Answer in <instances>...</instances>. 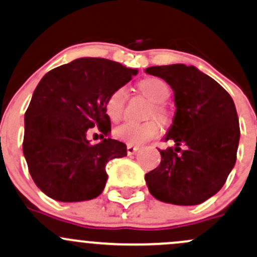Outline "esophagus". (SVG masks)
Listing matches in <instances>:
<instances>
[{
  "mask_svg": "<svg viewBox=\"0 0 257 257\" xmlns=\"http://www.w3.org/2000/svg\"><path fill=\"white\" fill-rule=\"evenodd\" d=\"M138 150H139V148L134 147V145H128V147H126V153H128V155H134V154H137Z\"/></svg>",
  "mask_w": 257,
  "mask_h": 257,
  "instance_id": "34e87169",
  "label": "esophagus"
}]
</instances>
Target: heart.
I'll use <instances>...</instances> for the list:
<instances>
[{
	"label": "heart",
	"mask_w": 257,
	"mask_h": 257,
	"mask_svg": "<svg viewBox=\"0 0 257 257\" xmlns=\"http://www.w3.org/2000/svg\"><path fill=\"white\" fill-rule=\"evenodd\" d=\"M139 88L150 101L155 103L154 109L151 110V117H156L160 120L166 121L169 118L167 110L164 103L169 99L171 90L170 86L163 79L159 77H149L143 80L139 83ZM126 102V90L124 87H118L109 93L106 101V113L112 120H118L124 112ZM161 126L158 120H149L147 123H126L115 126L113 134L117 139L126 143L128 145L145 144L150 140L155 139L160 134Z\"/></svg>",
	"instance_id": "obj_1"
}]
</instances>
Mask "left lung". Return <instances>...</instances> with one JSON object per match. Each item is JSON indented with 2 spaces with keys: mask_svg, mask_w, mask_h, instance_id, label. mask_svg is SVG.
Returning a JSON list of instances; mask_svg holds the SVG:
<instances>
[{
  "mask_svg": "<svg viewBox=\"0 0 257 257\" xmlns=\"http://www.w3.org/2000/svg\"><path fill=\"white\" fill-rule=\"evenodd\" d=\"M145 71L171 86L176 106L165 137L176 147L159 149L160 165L145 175L149 192L166 203L196 206L223 187L235 165L240 139L235 104L217 81L194 66L174 64Z\"/></svg>",
  "mask_w": 257,
  "mask_h": 257,
  "instance_id": "obj_1",
  "label": "left lung"
}]
</instances>
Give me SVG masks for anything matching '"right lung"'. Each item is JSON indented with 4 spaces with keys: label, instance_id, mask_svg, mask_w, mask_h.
<instances>
[{
    "label": "right lung",
    "instance_id": "add662e5",
    "mask_svg": "<svg viewBox=\"0 0 257 257\" xmlns=\"http://www.w3.org/2000/svg\"><path fill=\"white\" fill-rule=\"evenodd\" d=\"M137 74L107 59L81 58L40 80L24 115L23 154L32 178L48 197L81 202L102 193L107 163L126 156L124 143L106 138V101ZM93 126L101 132L98 145L87 140Z\"/></svg>",
    "mask_w": 257,
    "mask_h": 257
}]
</instances>
